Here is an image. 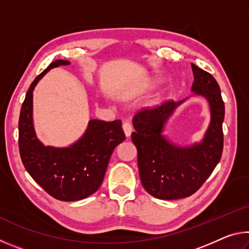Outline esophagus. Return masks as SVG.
Wrapping results in <instances>:
<instances>
[{
  "mask_svg": "<svg viewBox=\"0 0 249 249\" xmlns=\"http://www.w3.org/2000/svg\"><path fill=\"white\" fill-rule=\"evenodd\" d=\"M123 130H124V134L126 137H129L130 134L133 132V127L132 125H130L129 122H124L123 123Z\"/></svg>",
  "mask_w": 249,
  "mask_h": 249,
  "instance_id": "34e87169",
  "label": "esophagus"
}]
</instances>
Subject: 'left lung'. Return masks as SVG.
Here are the masks:
<instances>
[{"instance_id":"8db88e82","label":"left lung","mask_w":249,"mask_h":249,"mask_svg":"<svg viewBox=\"0 0 249 249\" xmlns=\"http://www.w3.org/2000/svg\"><path fill=\"white\" fill-rule=\"evenodd\" d=\"M195 81L191 91L208 101L211 121L200 142L179 146L163 135L175 109L182 104L168 101L158 107L142 109L133 119L132 141L137 148L140 177L145 190L157 199L177 200L193 195L220 161L223 151L224 102L216 80L191 64Z\"/></svg>"}]
</instances>
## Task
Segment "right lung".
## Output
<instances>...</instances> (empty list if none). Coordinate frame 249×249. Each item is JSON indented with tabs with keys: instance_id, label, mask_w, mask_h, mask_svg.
I'll use <instances>...</instances> for the list:
<instances>
[{
	"instance_id": "add662e5",
	"label": "right lung",
	"mask_w": 249,
	"mask_h": 249,
	"mask_svg": "<svg viewBox=\"0 0 249 249\" xmlns=\"http://www.w3.org/2000/svg\"><path fill=\"white\" fill-rule=\"evenodd\" d=\"M68 65V60H54L31 84L20 108L18 146L23 165L32 178L54 199L70 202L86 199L98 190L113 150L125 135L120 120H91L82 136L68 147L45 146L37 138L33 91L50 69Z\"/></svg>"
}]
</instances>
